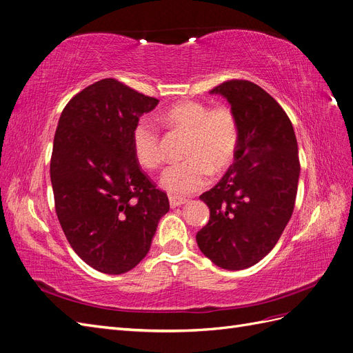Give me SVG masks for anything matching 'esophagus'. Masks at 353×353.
I'll use <instances>...</instances> for the list:
<instances>
[{
    "instance_id": "esophagus-1",
    "label": "esophagus",
    "mask_w": 353,
    "mask_h": 353,
    "mask_svg": "<svg viewBox=\"0 0 353 353\" xmlns=\"http://www.w3.org/2000/svg\"><path fill=\"white\" fill-rule=\"evenodd\" d=\"M188 199L185 197H178V196H169V205L170 208H178L181 205H185Z\"/></svg>"
}]
</instances>
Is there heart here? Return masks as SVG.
<instances>
[{
  "instance_id": "heart-1",
  "label": "heart",
  "mask_w": 353,
  "mask_h": 353,
  "mask_svg": "<svg viewBox=\"0 0 353 353\" xmlns=\"http://www.w3.org/2000/svg\"><path fill=\"white\" fill-rule=\"evenodd\" d=\"M160 121L170 130L188 134L183 162L168 166L160 181L172 194L185 196L205 187L212 172L221 174L236 157L239 145L237 117L225 105L209 109L206 104L185 100L169 105ZM135 160L145 169L163 162V150L157 128L141 119L131 134Z\"/></svg>"
}]
</instances>
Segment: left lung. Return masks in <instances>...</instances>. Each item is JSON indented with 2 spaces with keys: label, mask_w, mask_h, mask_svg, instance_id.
I'll use <instances>...</instances> for the list:
<instances>
[{
  "label": "left lung",
  "mask_w": 353,
  "mask_h": 353,
  "mask_svg": "<svg viewBox=\"0 0 353 353\" xmlns=\"http://www.w3.org/2000/svg\"><path fill=\"white\" fill-rule=\"evenodd\" d=\"M239 122L234 163L200 199L210 210L196 236L201 253L219 268L239 271L268 254L290 221L301 163L293 125L259 85L231 79L213 88Z\"/></svg>",
  "instance_id": "obj_1"
}]
</instances>
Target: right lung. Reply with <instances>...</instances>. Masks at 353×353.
Here are the masks:
<instances>
[{
    "label": "right lung",
    "mask_w": 353,
    "mask_h": 353,
    "mask_svg": "<svg viewBox=\"0 0 353 353\" xmlns=\"http://www.w3.org/2000/svg\"><path fill=\"white\" fill-rule=\"evenodd\" d=\"M157 103L108 78L74 95L59 119L50 163L57 218L74 253L104 274L135 268L169 210L131 144L134 126Z\"/></svg>",
    "instance_id": "1"
}]
</instances>
